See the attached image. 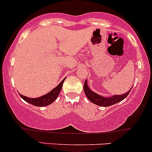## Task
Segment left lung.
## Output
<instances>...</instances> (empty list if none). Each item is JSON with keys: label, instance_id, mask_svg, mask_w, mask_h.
Segmentation results:
<instances>
[{"label": "left lung", "instance_id": "obj_1", "mask_svg": "<svg viewBox=\"0 0 152 152\" xmlns=\"http://www.w3.org/2000/svg\"><path fill=\"white\" fill-rule=\"evenodd\" d=\"M84 91H85L87 99L93 104L99 106H102V107H109V106L113 105L124 100L125 98H126L131 90L122 95H115L111 97H103V96H101L100 95L92 91L87 85V80H85V83H84Z\"/></svg>", "mask_w": 152, "mask_h": 152}]
</instances>
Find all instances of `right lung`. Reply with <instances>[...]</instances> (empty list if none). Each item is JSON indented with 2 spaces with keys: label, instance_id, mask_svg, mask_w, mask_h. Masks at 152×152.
Segmentation results:
<instances>
[{
  "label": "right lung",
  "instance_id": "right-lung-1",
  "mask_svg": "<svg viewBox=\"0 0 152 152\" xmlns=\"http://www.w3.org/2000/svg\"><path fill=\"white\" fill-rule=\"evenodd\" d=\"M65 79H64L59 84V85L57 87H55L54 89L51 90V91L49 92L48 93H47L46 95H44V96H41L39 98H36V99H31V98H28L26 96H24L23 95L20 94V97L26 101V102H28L29 104H31L37 106V107H45V106L49 105L50 104L53 103L55 100L56 99L57 96H59V93H60L61 90H62V84H63L64 80Z\"/></svg>",
  "mask_w": 152,
  "mask_h": 152
}]
</instances>
